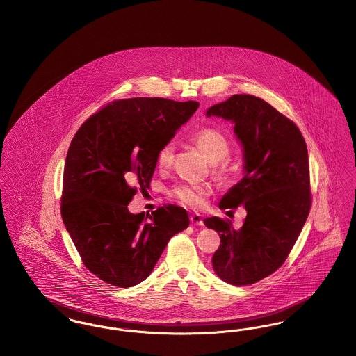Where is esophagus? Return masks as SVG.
I'll return each mask as SVG.
<instances>
[{
    "instance_id": "1",
    "label": "esophagus",
    "mask_w": 356,
    "mask_h": 356,
    "mask_svg": "<svg viewBox=\"0 0 356 356\" xmlns=\"http://www.w3.org/2000/svg\"><path fill=\"white\" fill-rule=\"evenodd\" d=\"M189 220L192 222V225H204L203 219L199 213H193L189 216Z\"/></svg>"
}]
</instances>
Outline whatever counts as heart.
Instances as JSON below:
<instances>
[{
	"instance_id": "obj_1",
	"label": "heart",
	"mask_w": 356,
	"mask_h": 356,
	"mask_svg": "<svg viewBox=\"0 0 356 356\" xmlns=\"http://www.w3.org/2000/svg\"><path fill=\"white\" fill-rule=\"evenodd\" d=\"M193 143L204 153L211 164H215V172L220 177L225 176L227 168L220 164L228 157L231 147L227 137L216 129H203L193 136ZM173 159V145L165 144L157 154V164L161 168L170 167ZM209 193V188L205 186H180L175 189V196L188 207L202 205L205 196Z\"/></svg>"
}]
</instances>
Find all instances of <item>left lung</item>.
<instances>
[{
	"instance_id": "1",
	"label": "left lung",
	"mask_w": 356,
	"mask_h": 356,
	"mask_svg": "<svg viewBox=\"0 0 356 356\" xmlns=\"http://www.w3.org/2000/svg\"><path fill=\"white\" fill-rule=\"evenodd\" d=\"M205 116L235 124L243 148V179L229 188L219 207L243 205L247 211L238 229L216 216L204 220L220 236L212 267L232 286L254 284L286 261L309 213L307 145L291 120L251 95H234L208 108Z\"/></svg>"
}]
</instances>
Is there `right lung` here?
Listing matches in <instances>:
<instances>
[{
	"mask_svg": "<svg viewBox=\"0 0 356 356\" xmlns=\"http://www.w3.org/2000/svg\"><path fill=\"white\" fill-rule=\"evenodd\" d=\"M199 108L197 102L136 97L113 102L85 121L69 147L61 216L85 267L115 287L145 280L186 211L164 205L134 215L128 204L149 186L157 154Z\"/></svg>",
	"mask_w": 356,
	"mask_h": 356,
	"instance_id": "add662e5",
	"label": "right lung"
}]
</instances>
